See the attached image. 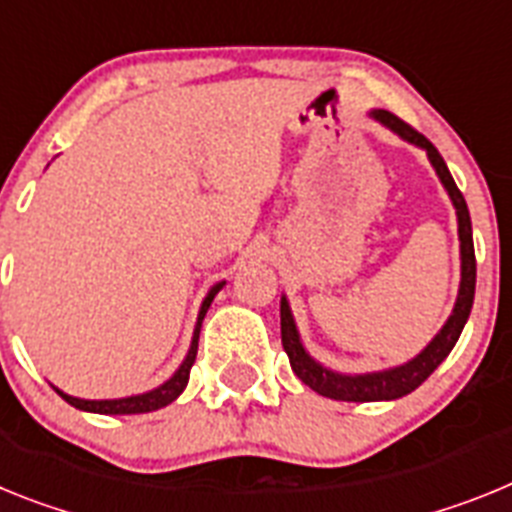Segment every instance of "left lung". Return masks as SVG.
Returning a JSON list of instances; mask_svg holds the SVG:
<instances>
[{"instance_id": "left-lung-1", "label": "left lung", "mask_w": 512, "mask_h": 512, "mask_svg": "<svg viewBox=\"0 0 512 512\" xmlns=\"http://www.w3.org/2000/svg\"><path fill=\"white\" fill-rule=\"evenodd\" d=\"M368 115L384 128H389L391 133H397L402 141L420 146V149L428 154L435 175H438L441 185L446 188L453 208H456L461 242V283L451 317L446 319V324L438 330V335H435L415 358H410V361L402 363V366H391L384 368V371L368 373L332 371V368L322 366L317 358H311L309 350H306L304 342H301L291 304H288L286 296H281V340L283 350L288 353V361H291L293 373H296L309 389H314L317 394H322V397L337 399V402H391V399H399L404 397V394L415 391L435 368L446 361L448 353L453 350V345L459 342L461 330H464L466 319H469L471 314V304H474V283H477V260H474V239H471L469 208H466L464 195L456 188V182H453L451 172H448L446 162H443V157L438 154V149H435L422 133H417L415 128L407 126L404 121H399L397 115L389 113V110H371Z\"/></svg>"}]
</instances>
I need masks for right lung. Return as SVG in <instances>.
<instances>
[{
	"mask_svg": "<svg viewBox=\"0 0 512 512\" xmlns=\"http://www.w3.org/2000/svg\"><path fill=\"white\" fill-rule=\"evenodd\" d=\"M224 286L226 281H219L208 288L206 299H203L201 304V311H198V322H195L193 340H190V350L188 355H185V361H182L180 368H177V371L172 373L170 379L164 381V384H159L157 389H149L144 391V394H131V397H121V399H79L66 394V391H61L59 386H53V389L59 391V397L64 399V402H69L71 407H77V410L82 412H95V415H144V412H154L167 407V404L175 402L182 391H185V386H188L190 368H193L195 355H198V335H201L203 317H206L211 301L216 299V293H219Z\"/></svg>",
	"mask_w": 512,
	"mask_h": 512,
	"instance_id": "right-lung-1",
	"label": "right lung"
}]
</instances>
